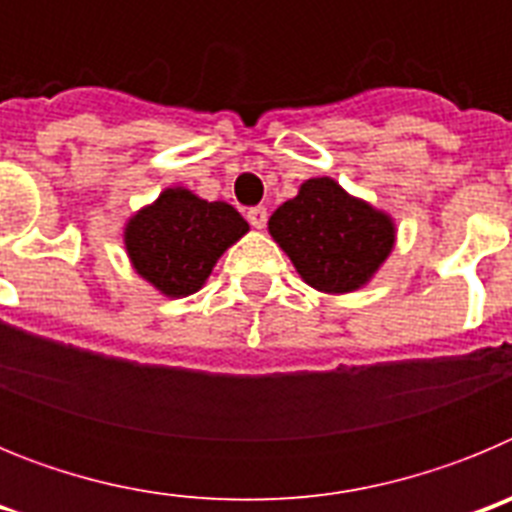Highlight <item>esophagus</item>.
<instances>
[{
  "mask_svg": "<svg viewBox=\"0 0 512 512\" xmlns=\"http://www.w3.org/2000/svg\"><path fill=\"white\" fill-rule=\"evenodd\" d=\"M266 220H269V212H266V207H251V210H248V223L253 225V228H264L266 225Z\"/></svg>",
  "mask_w": 512,
  "mask_h": 512,
  "instance_id": "34e87169",
  "label": "esophagus"
}]
</instances>
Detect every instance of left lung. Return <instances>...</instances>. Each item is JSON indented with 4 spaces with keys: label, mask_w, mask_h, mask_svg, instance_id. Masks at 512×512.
<instances>
[{
    "label": "left lung",
    "mask_w": 512,
    "mask_h": 512,
    "mask_svg": "<svg viewBox=\"0 0 512 512\" xmlns=\"http://www.w3.org/2000/svg\"><path fill=\"white\" fill-rule=\"evenodd\" d=\"M269 233L302 282L346 295L372 282L395 248V220L348 194L336 179L315 176L269 217Z\"/></svg>",
    "instance_id": "obj_1"
}]
</instances>
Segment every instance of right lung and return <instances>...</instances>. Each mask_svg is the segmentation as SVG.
I'll list each match as a JSON object with an SVG mask.
<instances>
[{
  "mask_svg": "<svg viewBox=\"0 0 512 512\" xmlns=\"http://www.w3.org/2000/svg\"><path fill=\"white\" fill-rule=\"evenodd\" d=\"M246 233L248 223L228 202L169 187L130 217L122 241L133 269L151 287L166 297H187L205 287L217 259Z\"/></svg>",
  "mask_w": 512,
  "mask_h": 512,
  "instance_id": "add662e5",
  "label": "right lung"
}]
</instances>
